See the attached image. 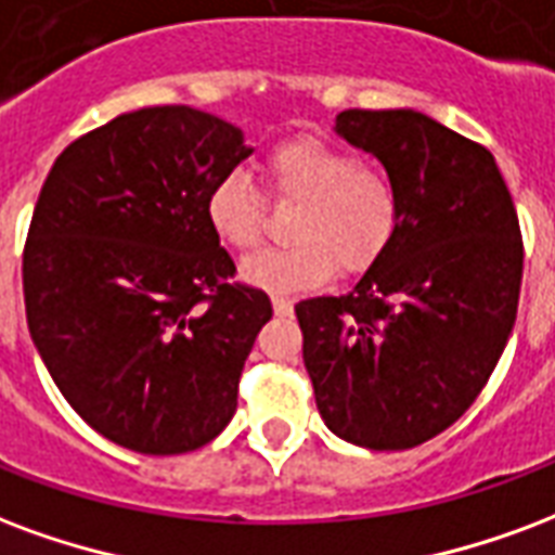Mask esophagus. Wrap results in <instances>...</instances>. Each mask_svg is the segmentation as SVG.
I'll use <instances>...</instances> for the list:
<instances>
[{"label": "esophagus", "instance_id": "esophagus-1", "mask_svg": "<svg viewBox=\"0 0 555 555\" xmlns=\"http://www.w3.org/2000/svg\"><path fill=\"white\" fill-rule=\"evenodd\" d=\"M273 311H276L279 318H285V314L294 311V302L288 297H273Z\"/></svg>", "mask_w": 555, "mask_h": 555}]
</instances>
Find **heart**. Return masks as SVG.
Segmentation results:
<instances>
[{"mask_svg": "<svg viewBox=\"0 0 555 555\" xmlns=\"http://www.w3.org/2000/svg\"><path fill=\"white\" fill-rule=\"evenodd\" d=\"M270 191L299 203L291 220V246L246 258L241 276L264 291H302L323 285L338 264L340 273H361L391 246L403 199L393 176L361 164L347 146L323 138H291L267 152ZM205 220L225 246L256 249L264 235V196L244 170H229L208 188Z\"/></svg>", "mask_w": 555, "mask_h": 555, "instance_id": "b5f03b06", "label": "heart"}]
</instances>
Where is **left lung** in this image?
Returning <instances> with one entry per match:
<instances>
[{
	"label": "left lung",
	"mask_w": 555,
	"mask_h": 555,
	"mask_svg": "<svg viewBox=\"0 0 555 555\" xmlns=\"http://www.w3.org/2000/svg\"><path fill=\"white\" fill-rule=\"evenodd\" d=\"M403 199L379 261L340 297L297 302L320 417L367 450H409L470 409L515 326L524 241L494 155L421 111H340Z\"/></svg>",
	"instance_id": "1"
}]
</instances>
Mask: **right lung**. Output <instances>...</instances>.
Here are the masks:
<instances>
[{"instance_id": "obj_1", "label": "right lung", "mask_w": 555, "mask_h": 555, "mask_svg": "<svg viewBox=\"0 0 555 555\" xmlns=\"http://www.w3.org/2000/svg\"><path fill=\"white\" fill-rule=\"evenodd\" d=\"M188 105L120 114L61 152L23 249L31 340L76 414L114 444L191 453L223 433L273 306L235 279L208 188L249 155Z\"/></svg>"}]
</instances>
